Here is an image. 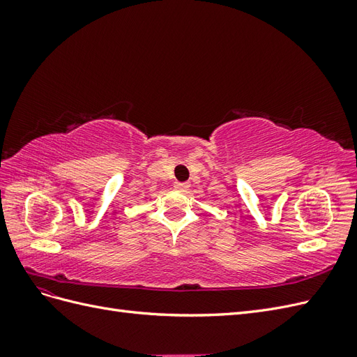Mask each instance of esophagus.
Here are the masks:
<instances>
[{"label": "esophagus", "mask_w": 357, "mask_h": 357, "mask_svg": "<svg viewBox=\"0 0 357 357\" xmlns=\"http://www.w3.org/2000/svg\"><path fill=\"white\" fill-rule=\"evenodd\" d=\"M174 188L178 189V190H186V189H189V183H186V181H176Z\"/></svg>", "instance_id": "esophagus-1"}]
</instances>
